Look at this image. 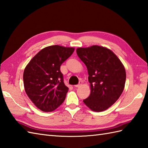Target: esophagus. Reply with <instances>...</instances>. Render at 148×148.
Masks as SVG:
<instances>
[{
  "label": "esophagus",
  "mask_w": 148,
  "mask_h": 148,
  "mask_svg": "<svg viewBox=\"0 0 148 148\" xmlns=\"http://www.w3.org/2000/svg\"><path fill=\"white\" fill-rule=\"evenodd\" d=\"M81 84H82V81H80V82L79 83V84H76V85H74V87L75 88H77V87H79Z\"/></svg>",
  "instance_id": "obj_1"
}]
</instances>
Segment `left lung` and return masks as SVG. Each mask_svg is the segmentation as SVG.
I'll use <instances>...</instances> for the list:
<instances>
[{
    "instance_id": "obj_1",
    "label": "left lung",
    "mask_w": 148,
    "mask_h": 148,
    "mask_svg": "<svg viewBox=\"0 0 148 148\" xmlns=\"http://www.w3.org/2000/svg\"><path fill=\"white\" fill-rule=\"evenodd\" d=\"M76 53L89 75L91 93L83 102L93 111H105L114 104L124 90V66L114 53L102 46L79 48Z\"/></svg>"
}]
</instances>
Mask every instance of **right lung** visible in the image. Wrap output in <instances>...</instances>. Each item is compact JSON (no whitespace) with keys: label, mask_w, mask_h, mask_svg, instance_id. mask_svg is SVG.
I'll use <instances>...</instances> for the list:
<instances>
[{"label":"right lung","mask_w":148,"mask_h":148,"mask_svg":"<svg viewBox=\"0 0 148 148\" xmlns=\"http://www.w3.org/2000/svg\"><path fill=\"white\" fill-rule=\"evenodd\" d=\"M74 51V48L58 45L46 47L40 50L25 69V90L41 111H54L65 100L69 88L64 84L60 66Z\"/></svg>","instance_id":"obj_1"}]
</instances>
